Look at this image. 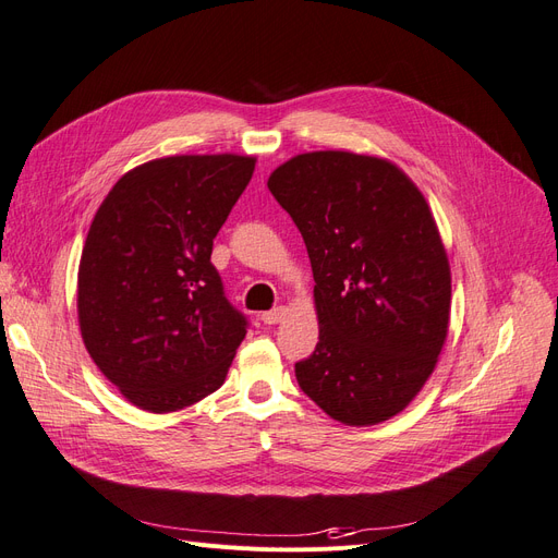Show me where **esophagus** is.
Listing matches in <instances>:
<instances>
[{"instance_id":"1","label":"esophagus","mask_w":558,"mask_h":558,"mask_svg":"<svg viewBox=\"0 0 558 558\" xmlns=\"http://www.w3.org/2000/svg\"><path fill=\"white\" fill-rule=\"evenodd\" d=\"M284 315H287V308H284V305H280V308L262 313V322H264V325H278V322L284 319Z\"/></svg>"}]
</instances>
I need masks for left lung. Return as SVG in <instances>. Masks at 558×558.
Returning <instances> with one entry per match:
<instances>
[{
  "instance_id": "8db88e82",
  "label": "left lung",
  "mask_w": 558,
  "mask_h": 558,
  "mask_svg": "<svg viewBox=\"0 0 558 558\" xmlns=\"http://www.w3.org/2000/svg\"><path fill=\"white\" fill-rule=\"evenodd\" d=\"M268 190L299 227L319 343L296 380L327 415L373 426L417 397L447 340L452 274L434 213L393 161L350 150L287 159Z\"/></svg>"
}]
</instances>
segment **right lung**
I'll return each mask as SVG.
<instances>
[{
	"label": "right lung",
	"mask_w": 558,
	"mask_h": 558,
	"mask_svg": "<svg viewBox=\"0 0 558 558\" xmlns=\"http://www.w3.org/2000/svg\"><path fill=\"white\" fill-rule=\"evenodd\" d=\"M255 165L236 153L157 157L95 213L78 264L81 338L141 410H181L225 383L247 329L210 253Z\"/></svg>",
	"instance_id": "obj_1"
}]
</instances>
